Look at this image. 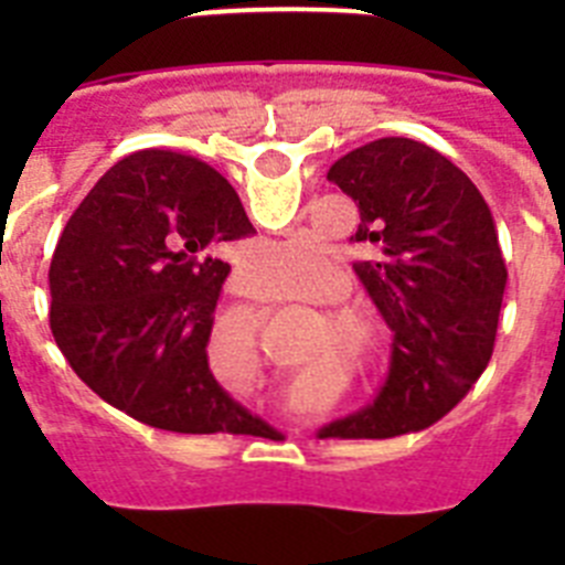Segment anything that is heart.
<instances>
[{"label": "heart", "mask_w": 565, "mask_h": 565, "mask_svg": "<svg viewBox=\"0 0 565 565\" xmlns=\"http://www.w3.org/2000/svg\"><path fill=\"white\" fill-rule=\"evenodd\" d=\"M326 246L311 234H291L282 239H259L246 252L239 268L263 297H291V294L306 291L317 282V277L326 268ZM337 294V282H326L311 294L313 302H328ZM337 322L356 326L362 311L356 308H337L333 311ZM254 348V344H252Z\"/></svg>", "instance_id": "1"}]
</instances>
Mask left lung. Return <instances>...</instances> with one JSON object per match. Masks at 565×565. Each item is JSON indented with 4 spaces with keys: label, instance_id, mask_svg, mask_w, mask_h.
Wrapping results in <instances>:
<instances>
[{
    "label": "left lung",
    "instance_id": "left-lung-1",
    "mask_svg": "<svg viewBox=\"0 0 565 565\" xmlns=\"http://www.w3.org/2000/svg\"><path fill=\"white\" fill-rule=\"evenodd\" d=\"M328 181L359 206L353 271L393 331L391 371L371 407L319 436L391 438L438 422L495 348L507 266L492 212L467 174L413 138L342 154Z\"/></svg>",
    "mask_w": 565,
    "mask_h": 565
}]
</instances>
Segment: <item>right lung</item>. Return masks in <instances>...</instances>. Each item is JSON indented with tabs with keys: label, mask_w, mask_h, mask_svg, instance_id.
Masks as SVG:
<instances>
[{
	"label": "right lung",
	"mask_w": 565,
	"mask_h": 565,
	"mask_svg": "<svg viewBox=\"0 0 565 565\" xmlns=\"http://www.w3.org/2000/svg\"><path fill=\"white\" fill-rule=\"evenodd\" d=\"M209 163L143 149L78 203L50 263V328L89 391L172 433H243L248 416L209 371L232 239L252 234Z\"/></svg>",
	"instance_id": "obj_1"
}]
</instances>
